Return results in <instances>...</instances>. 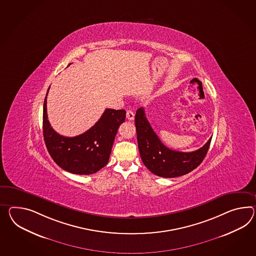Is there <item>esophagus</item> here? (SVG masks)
<instances>
[{"label": "esophagus", "instance_id": "1", "mask_svg": "<svg viewBox=\"0 0 256 256\" xmlns=\"http://www.w3.org/2000/svg\"><path fill=\"white\" fill-rule=\"evenodd\" d=\"M126 118L128 119V120H133L134 119V116H135V114H134V112H132L131 110H128V111H126Z\"/></svg>", "mask_w": 256, "mask_h": 256}]
</instances>
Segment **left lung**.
<instances>
[{
  "label": "left lung",
  "mask_w": 256,
  "mask_h": 256,
  "mask_svg": "<svg viewBox=\"0 0 256 256\" xmlns=\"http://www.w3.org/2000/svg\"><path fill=\"white\" fill-rule=\"evenodd\" d=\"M138 152L144 166L152 174L162 178H176L192 171L204 161L212 138L202 148L190 152L171 150L164 146L146 118L144 107L135 116Z\"/></svg>",
  "instance_id": "obj_1"
}]
</instances>
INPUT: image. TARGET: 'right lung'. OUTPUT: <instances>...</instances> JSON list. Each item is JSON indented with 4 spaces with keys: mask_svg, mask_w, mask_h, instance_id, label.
<instances>
[{
    "mask_svg": "<svg viewBox=\"0 0 256 256\" xmlns=\"http://www.w3.org/2000/svg\"><path fill=\"white\" fill-rule=\"evenodd\" d=\"M47 94L44 104V137L52 160L72 174H94L106 166L119 126L125 121V110L107 108L88 130L76 137H64L50 126L47 116Z\"/></svg>",
    "mask_w": 256,
    "mask_h": 256,
    "instance_id": "add662e5",
    "label": "right lung"
}]
</instances>
